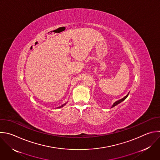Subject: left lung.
Segmentation results:
<instances>
[{
  "label": "left lung",
  "mask_w": 160,
  "mask_h": 160,
  "mask_svg": "<svg viewBox=\"0 0 160 160\" xmlns=\"http://www.w3.org/2000/svg\"><path fill=\"white\" fill-rule=\"evenodd\" d=\"M129 92H128V93L125 96V97H124L122 98H121V99H119V100H117V101H116L113 104H112V107H111V108H114V107H115V106H116L117 105H118L119 103H120L121 102H122V101H124L127 97H128V95H129Z\"/></svg>",
  "instance_id": "left-lung-1"
}]
</instances>
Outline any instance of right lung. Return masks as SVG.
<instances>
[{"label":"right lung","mask_w":160,"mask_h":160,"mask_svg":"<svg viewBox=\"0 0 160 160\" xmlns=\"http://www.w3.org/2000/svg\"><path fill=\"white\" fill-rule=\"evenodd\" d=\"M67 102H66L65 103H64V104H63V105H60V107H58L57 108H58V109H60V108H63V106H65V105L67 104Z\"/></svg>","instance_id":"right-lung-1"}]
</instances>
